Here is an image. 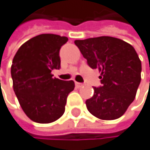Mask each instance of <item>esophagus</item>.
Listing matches in <instances>:
<instances>
[{
  "instance_id": "1",
  "label": "esophagus",
  "mask_w": 150,
  "mask_h": 150,
  "mask_svg": "<svg viewBox=\"0 0 150 150\" xmlns=\"http://www.w3.org/2000/svg\"><path fill=\"white\" fill-rule=\"evenodd\" d=\"M75 84H76V86L78 88H81V87L83 86V83H81V82H75Z\"/></svg>"
}]
</instances>
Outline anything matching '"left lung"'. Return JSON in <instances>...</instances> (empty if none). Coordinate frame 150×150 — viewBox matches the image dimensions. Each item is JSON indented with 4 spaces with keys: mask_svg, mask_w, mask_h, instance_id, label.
<instances>
[{
    "mask_svg": "<svg viewBox=\"0 0 150 150\" xmlns=\"http://www.w3.org/2000/svg\"><path fill=\"white\" fill-rule=\"evenodd\" d=\"M88 65L101 71L102 85L86 101L90 113L103 120L121 117L133 103L141 81V61L130 44L112 36L75 40Z\"/></svg>",
    "mask_w": 150,
    "mask_h": 150,
    "instance_id": "8db88e82",
    "label": "left lung"
}]
</instances>
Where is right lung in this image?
<instances>
[{
  "mask_svg": "<svg viewBox=\"0 0 150 150\" xmlns=\"http://www.w3.org/2000/svg\"><path fill=\"white\" fill-rule=\"evenodd\" d=\"M68 37L42 34L29 39L16 52L11 67L13 91L25 114L32 121L48 124L65 112L73 81H61L51 74L60 68L59 50Z\"/></svg>",
  "mask_w": 150,
  "mask_h": 150,
  "instance_id": "1",
  "label": "right lung"
}]
</instances>
